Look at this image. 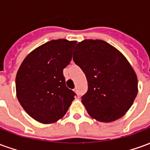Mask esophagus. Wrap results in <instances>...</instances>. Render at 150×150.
<instances>
[{
	"instance_id": "obj_1",
	"label": "esophagus",
	"mask_w": 150,
	"mask_h": 150,
	"mask_svg": "<svg viewBox=\"0 0 150 150\" xmlns=\"http://www.w3.org/2000/svg\"><path fill=\"white\" fill-rule=\"evenodd\" d=\"M74 91H75V92L76 93V94H79V91H78V89H77V88H75V89H74Z\"/></svg>"
}]
</instances>
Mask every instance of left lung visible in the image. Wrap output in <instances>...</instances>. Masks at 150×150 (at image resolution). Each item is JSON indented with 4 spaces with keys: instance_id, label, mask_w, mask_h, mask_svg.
Wrapping results in <instances>:
<instances>
[{
    "instance_id": "obj_1",
    "label": "left lung",
    "mask_w": 150,
    "mask_h": 150,
    "mask_svg": "<svg viewBox=\"0 0 150 150\" xmlns=\"http://www.w3.org/2000/svg\"><path fill=\"white\" fill-rule=\"evenodd\" d=\"M73 60L87 77L82 103L89 116L104 123L122 117L138 92L136 72L122 53L102 40L85 39L75 47Z\"/></svg>"
}]
</instances>
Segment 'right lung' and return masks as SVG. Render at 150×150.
<instances>
[{"label": "right lung", "mask_w": 150, "mask_h": 150, "mask_svg": "<svg viewBox=\"0 0 150 150\" xmlns=\"http://www.w3.org/2000/svg\"><path fill=\"white\" fill-rule=\"evenodd\" d=\"M76 41L51 40L38 46L21 62L16 75V93L33 119L50 124L62 118L75 100L66 86L63 69L72 58Z\"/></svg>", "instance_id": "add662e5"}]
</instances>
